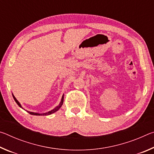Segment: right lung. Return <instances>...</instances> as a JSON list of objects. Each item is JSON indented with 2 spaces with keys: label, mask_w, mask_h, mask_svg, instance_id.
Returning a JSON list of instances; mask_svg holds the SVG:
<instances>
[{
  "label": "right lung",
  "mask_w": 154,
  "mask_h": 154,
  "mask_svg": "<svg viewBox=\"0 0 154 154\" xmlns=\"http://www.w3.org/2000/svg\"><path fill=\"white\" fill-rule=\"evenodd\" d=\"M13 97H14L15 101V102H16V103L17 104L18 106H20V107H22V106H21V105L20 104V103L18 102V101L17 100V99L15 98V96H14V95H13ZM63 101H64V96H62V100H61V102H60V103L59 104V105H58V106H57L55 109H53V110H51V111H50L48 112V113L39 114V113H33V112H30V111H28V113H30V114H31V115H33V116H48V115H50V114H51V113H55V112H56L57 111H58V109L61 107V106L62 105V104H63Z\"/></svg>",
  "instance_id": "add662e5"
}]
</instances>
